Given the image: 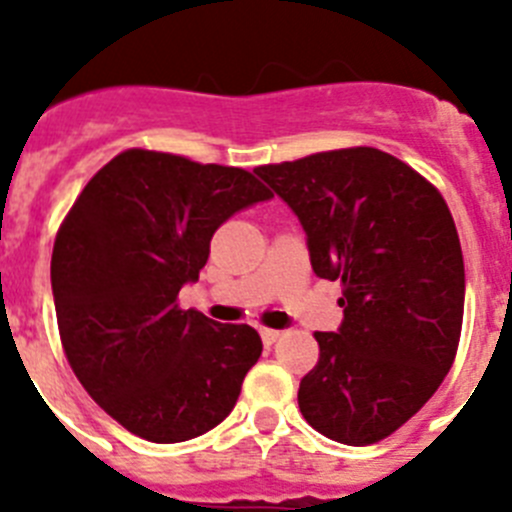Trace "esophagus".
<instances>
[{"label":"esophagus","mask_w":512,"mask_h":512,"mask_svg":"<svg viewBox=\"0 0 512 512\" xmlns=\"http://www.w3.org/2000/svg\"><path fill=\"white\" fill-rule=\"evenodd\" d=\"M259 333H261V341H264L266 346H271V343H274L279 336H282V333H279V330H274V328H261Z\"/></svg>","instance_id":"34e87169"}]
</instances>
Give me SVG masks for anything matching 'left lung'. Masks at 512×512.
<instances>
[{
  "instance_id": "1",
  "label": "left lung",
  "mask_w": 512,
  "mask_h": 512,
  "mask_svg": "<svg viewBox=\"0 0 512 512\" xmlns=\"http://www.w3.org/2000/svg\"><path fill=\"white\" fill-rule=\"evenodd\" d=\"M253 171L300 217L312 271L343 289L338 333H315L302 415L348 446L392 436L441 387L459 348L464 256L449 205L405 161L369 146Z\"/></svg>"
}]
</instances>
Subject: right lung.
Wrapping results in <instances>:
<instances>
[{
	"mask_svg": "<svg viewBox=\"0 0 512 512\" xmlns=\"http://www.w3.org/2000/svg\"><path fill=\"white\" fill-rule=\"evenodd\" d=\"M269 197L246 169L128 148L63 217L51 259L63 351L92 400L135 436L189 441L235 408L259 333L176 300L200 279L212 233Z\"/></svg>",
	"mask_w": 512,
	"mask_h": 512,
	"instance_id": "right-lung-1",
	"label": "right lung"
}]
</instances>
